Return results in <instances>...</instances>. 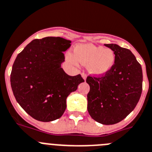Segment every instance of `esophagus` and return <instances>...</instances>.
Here are the masks:
<instances>
[{
  "label": "esophagus",
  "instance_id": "esophagus-1",
  "mask_svg": "<svg viewBox=\"0 0 152 152\" xmlns=\"http://www.w3.org/2000/svg\"><path fill=\"white\" fill-rule=\"evenodd\" d=\"M81 76H82V77H83V80H85L86 78H87V75H86L85 73H83V72H82V73H81Z\"/></svg>",
  "mask_w": 152,
  "mask_h": 152
}]
</instances>
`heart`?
I'll return each instance as SVG.
<instances>
[{
    "label": "heart",
    "instance_id": "obj_1",
    "mask_svg": "<svg viewBox=\"0 0 152 152\" xmlns=\"http://www.w3.org/2000/svg\"><path fill=\"white\" fill-rule=\"evenodd\" d=\"M67 58L75 64L77 62L83 65L88 64L89 72L95 75L108 73L115 62V54L112 50L92 44L77 45L74 49V55L68 53Z\"/></svg>",
    "mask_w": 152,
    "mask_h": 152
}]
</instances>
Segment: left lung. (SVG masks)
Returning <instances> with one entry per match:
<instances>
[{
	"instance_id": "left-lung-1",
	"label": "left lung",
	"mask_w": 152,
	"mask_h": 152,
	"mask_svg": "<svg viewBox=\"0 0 152 152\" xmlns=\"http://www.w3.org/2000/svg\"><path fill=\"white\" fill-rule=\"evenodd\" d=\"M105 46L115 53V65L103 76L87 77L90 87L87 110L96 121L111 125L121 121L137 105L142 90V70L130 50L115 44Z\"/></svg>"
}]
</instances>
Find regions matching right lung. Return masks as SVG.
Wrapping results in <instances>:
<instances>
[{
    "mask_svg": "<svg viewBox=\"0 0 152 152\" xmlns=\"http://www.w3.org/2000/svg\"><path fill=\"white\" fill-rule=\"evenodd\" d=\"M72 41L60 37L34 39L18 54L12 65L10 84L16 101L39 121L61 118L66 99L84 80L67 75L61 64Z\"/></svg>",
    "mask_w": 152,
    "mask_h": 152,
    "instance_id": "right-lung-1",
    "label": "right lung"
}]
</instances>
